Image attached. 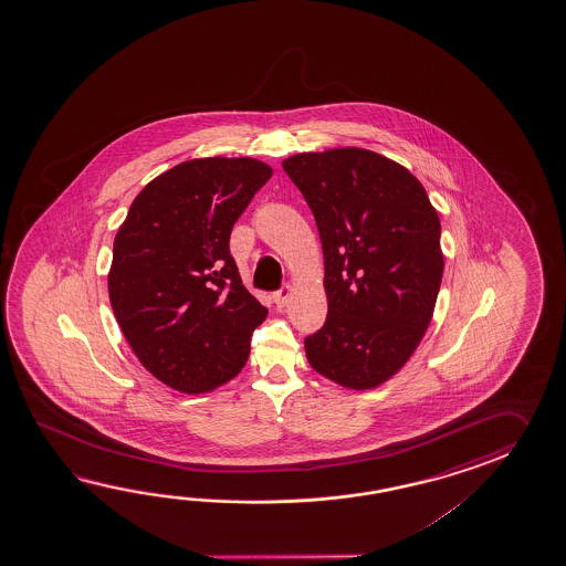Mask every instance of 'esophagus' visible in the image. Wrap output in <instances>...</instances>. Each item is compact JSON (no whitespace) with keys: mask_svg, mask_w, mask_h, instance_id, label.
<instances>
[{"mask_svg":"<svg viewBox=\"0 0 566 566\" xmlns=\"http://www.w3.org/2000/svg\"><path fill=\"white\" fill-rule=\"evenodd\" d=\"M291 285H283V287L279 289L277 293L273 295V300H275V305L277 307H285L287 305L289 297H291Z\"/></svg>","mask_w":566,"mask_h":566,"instance_id":"esophagus-1","label":"esophagus"}]
</instances>
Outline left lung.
Returning a JSON list of instances; mask_svg holds the SVG:
<instances>
[{
    "mask_svg": "<svg viewBox=\"0 0 566 566\" xmlns=\"http://www.w3.org/2000/svg\"><path fill=\"white\" fill-rule=\"evenodd\" d=\"M283 169L324 249L327 317L305 337L307 360L336 385L376 388L431 324L443 279L439 214L409 169L368 149L297 154Z\"/></svg>",
    "mask_w": 566,
    "mask_h": 566,
    "instance_id": "8db88e82",
    "label": "left lung"
}]
</instances>
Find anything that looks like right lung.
<instances>
[{
    "label": "right lung",
    "instance_id": "right-lung-1",
    "mask_svg": "<svg viewBox=\"0 0 566 566\" xmlns=\"http://www.w3.org/2000/svg\"><path fill=\"white\" fill-rule=\"evenodd\" d=\"M273 169L253 157H200L149 181L113 242L108 300L147 373L210 392L241 373L266 307L242 285L230 232Z\"/></svg>",
    "mask_w": 566,
    "mask_h": 566
}]
</instances>
